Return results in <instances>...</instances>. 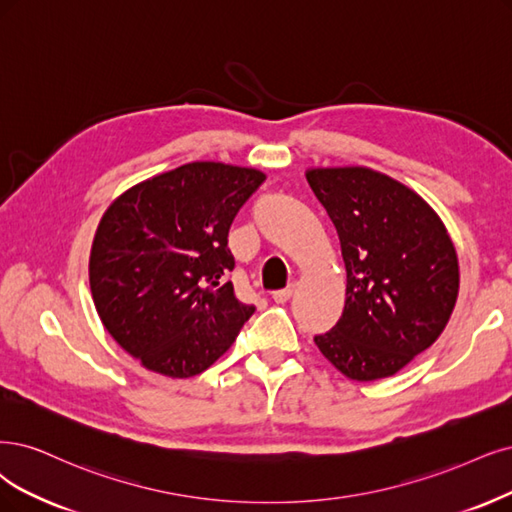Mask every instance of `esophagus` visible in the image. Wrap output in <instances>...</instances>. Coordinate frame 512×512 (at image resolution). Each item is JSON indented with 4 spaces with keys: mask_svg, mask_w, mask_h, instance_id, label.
Listing matches in <instances>:
<instances>
[{
    "mask_svg": "<svg viewBox=\"0 0 512 512\" xmlns=\"http://www.w3.org/2000/svg\"><path fill=\"white\" fill-rule=\"evenodd\" d=\"M293 293H295V285H289L287 289L274 291V293H272V299L276 301V304H287V301L293 297Z\"/></svg>",
    "mask_w": 512,
    "mask_h": 512,
    "instance_id": "1",
    "label": "esophagus"
}]
</instances>
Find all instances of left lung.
Returning a JSON list of instances; mask_svg holds the SVG:
<instances>
[{
    "label": "left lung",
    "instance_id": "obj_1",
    "mask_svg": "<svg viewBox=\"0 0 512 512\" xmlns=\"http://www.w3.org/2000/svg\"><path fill=\"white\" fill-rule=\"evenodd\" d=\"M346 263V306L314 342L350 380L390 377L437 342L460 289L453 242L430 204L367 166L310 168Z\"/></svg>",
    "mask_w": 512,
    "mask_h": 512
}]
</instances>
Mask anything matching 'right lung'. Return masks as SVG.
<instances>
[{
    "label": "right lung",
    "mask_w": 512,
    "mask_h": 512,
    "mask_svg": "<svg viewBox=\"0 0 512 512\" xmlns=\"http://www.w3.org/2000/svg\"><path fill=\"white\" fill-rule=\"evenodd\" d=\"M263 181L257 168L189 162L126 189L105 211L88 266L94 308L145 369L198 375L253 316L227 278V232Z\"/></svg>",
    "instance_id": "1"
}]
</instances>
